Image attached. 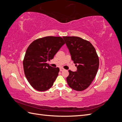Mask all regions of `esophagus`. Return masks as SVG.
Wrapping results in <instances>:
<instances>
[{
  "instance_id": "obj_1",
  "label": "esophagus",
  "mask_w": 122,
  "mask_h": 122,
  "mask_svg": "<svg viewBox=\"0 0 122 122\" xmlns=\"http://www.w3.org/2000/svg\"><path fill=\"white\" fill-rule=\"evenodd\" d=\"M64 69H63V67H60V71H63Z\"/></svg>"
}]
</instances>
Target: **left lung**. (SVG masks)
Segmentation results:
<instances>
[{"label":"left lung","instance_id":"1","mask_svg":"<svg viewBox=\"0 0 122 122\" xmlns=\"http://www.w3.org/2000/svg\"><path fill=\"white\" fill-rule=\"evenodd\" d=\"M72 60L77 71L69 70L66 77L69 86L76 91H83L92 84L97 74L99 60L95 48L89 41L76 36H63Z\"/></svg>","mask_w":122,"mask_h":122}]
</instances>
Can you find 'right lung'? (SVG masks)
Returning a JSON list of instances; mask_svg holds the SVG:
<instances>
[{
    "mask_svg": "<svg viewBox=\"0 0 122 122\" xmlns=\"http://www.w3.org/2000/svg\"><path fill=\"white\" fill-rule=\"evenodd\" d=\"M64 44L61 37L47 36L36 39L28 47L23 61L24 72L35 89L44 92L52 86L60 70L47 61L52 60Z\"/></svg>",
    "mask_w": 122,
    "mask_h": 122,
    "instance_id": "1",
    "label": "right lung"
}]
</instances>
